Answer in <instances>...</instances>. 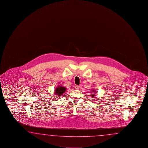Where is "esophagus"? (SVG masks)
<instances>
[{"label":"esophagus","mask_w":148,"mask_h":148,"mask_svg":"<svg viewBox=\"0 0 148 148\" xmlns=\"http://www.w3.org/2000/svg\"><path fill=\"white\" fill-rule=\"evenodd\" d=\"M75 89H77V90H79V88H80V87H79V86L75 85Z\"/></svg>","instance_id":"34e87169"}]
</instances>
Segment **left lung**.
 Returning <instances> with one entry per match:
<instances>
[{
    "label": "left lung",
    "mask_w": 148,
    "mask_h": 148,
    "mask_svg": "<svg viewBox=\"0 0 148 148\" xmlns=\"http://www.w3.org/2000/svg\"><path fill=\"white\" fill-rule=\"evenodd\" d=\"M95 92V91H94V90H92V91H91V92L92 93V94L91 95V96H92V97H94L95 96V92Z\"/></svg>",
    "instance_id": "1"
}]
</instances>
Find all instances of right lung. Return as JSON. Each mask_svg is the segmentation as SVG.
<instances>
[{"label":"right lung","instance_id":"right-lung-1","mask_svg":"<svg viewBox=\"0 0 148 148\" xmlns=\"http://www.w3.org/2000/svg\"><path fill=\"white\" fill-rule=\"evenodd\" d=\"M66 90V88L64 87L63 86H58L55 89V93L56 95H58V96H61L63 94V93Z\"/></svg>","mask_w":148,"mask_h":148}]
</instances>
